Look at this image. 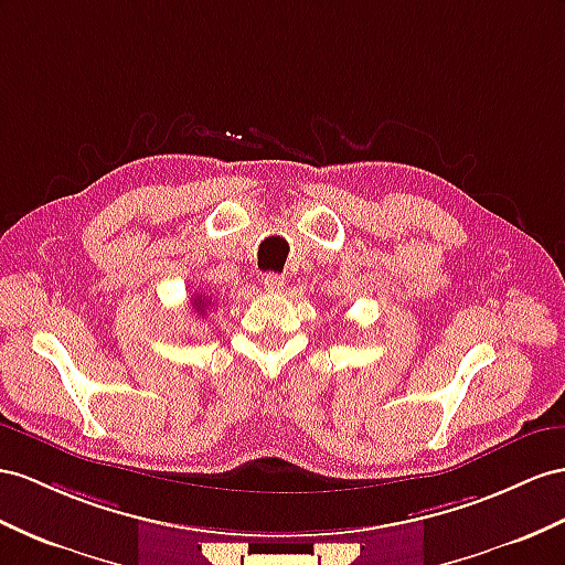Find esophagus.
<instances>
[{
	"mask_svg": "<svg viewBox=\"0 0 565 565\" xmlns=\"http://www.w3.org/2000/svg\"><path fill=\"white\" fill-rule=\"evenodd\" d=\"M263 286H265L267 294H281V288L286 286V281H284L281 274L269 271V274H265V277H263Z\"/></svg>",
	"mask_w": 565,
	"mask_h": 565,
	"instance_id": "esophagus-1",
	"label": "esophagus"
}]
</instances>
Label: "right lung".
Here are the masks:
<instances>
[{"mask_svg": "<svg viewBox=\"0 0 565 565\" xmlns=\"http://www.w3.org/2000/svg\"><path fill=\"white\" fill-rule=\"evenodd\" d=\"M191 302H193V310H198V312H205V310L210 308L212 298H207L205 294H198V296H193V298H191Z\"/></svg>", "mask_w": 565, "mask_h": 565, "instance_id": "right-lung-1", "label": "right lung"}]
</instances>
